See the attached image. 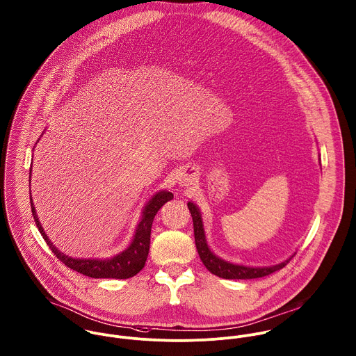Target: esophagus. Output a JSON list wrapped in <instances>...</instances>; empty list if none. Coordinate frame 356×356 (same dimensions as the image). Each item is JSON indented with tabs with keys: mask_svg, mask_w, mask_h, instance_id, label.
Returning <instances> with one entry per match:
<instances>
[{
	"mask_svg": "<svg viewBox=\"0 0 356 356\" xmlns=\"http://www.w3.org/2000/svg\"><path fill=\"white\" fill-rule=\"evenodd\" d=\"M191 181H193V180H191V176H190L188 173L183 172V173L180 175V179H179V184H180L181 187H188V186H191V184H193Z\"/></svg>",
	"mask_w": 356,
	"mask_h": 356,
	"instance_id": "1",
	"label": "esophagus"
}]
</instances>
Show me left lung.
<instances>
[{
	"mask_svg": "<svg viewBox=\"0 0 356 356\" xmlns=\"http://www.w3.org/2000/svg\"><path fill=\"white\" fill-rule=\"evenodd\" d=\"M187 207H188L191 216H193L195 246H197L198 254H200L204 266L213 275H217L220 278H224V280H254V278H261V277L270 275V274L284 268V266L290 261V259L296 254V253H293L289 259H286L284 261L280 263V264L266 266V267H249V266L227 261V260L216 256L212 252L211 246L208 245V239H207L205 228H204V221H202V214H201L200 208L191 201L187 204Z\"/></svg>",
	"mask_w": 356,
	"mask_h": 356,
	"instance_id": "8db88e82",
	"label": "left lung"
}]
</instances>
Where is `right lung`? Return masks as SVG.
<instances>
[{
  "label": "right lung",
  "instance_id": "right-lung-1",
  "mask_svg": "<svg viewBox=\"0 0 356 356\" xmlns=\"http://www.w3.org/2000/svg\"><path fill=\"white\" fill-rule=\"evenodd\" d=\"M40 142V139L37 143ZM35 143V144H37ZM30 181H31V168H30ZM31 194V193H30ZM173 200V194L168 190H161L155 193L148 202L145 204L142 212V218L136 227V231L134 234V238L128 248L122 250L121 253L110 257V259H76L69 254H65L60 252L48 238L45 234L38 216L35 212L33 198L30 195V205H31V213L34 217V221L38 227V231L41 232L42 238L48 243L49 249L56 254V257L63 261L65 266L72 268L74 271L90 277V278H114V280H127L131 277H135L138 273H140L145 264L148 250H149V236H151V225L154 221V217L156 212L163 207L168 201Z\"/></svg>",
  "mask_w": 356,
  "mask_h": 356
}]
</instances>
